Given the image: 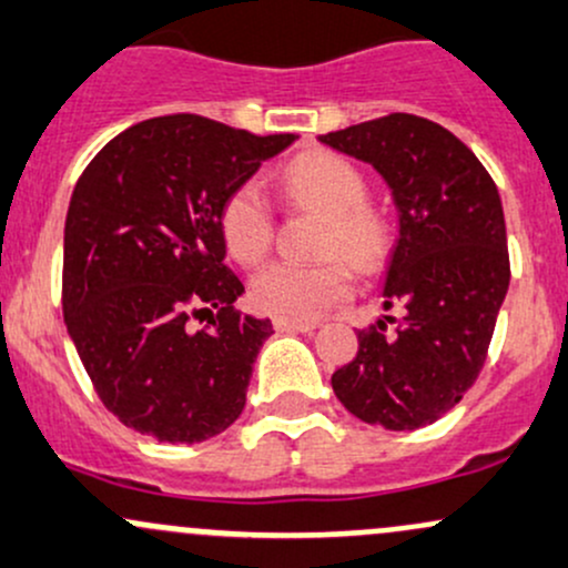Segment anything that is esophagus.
I'll return each mask as SVG.
<instances>
[{"mask_svg": "<svg viewBox=\"0 0 568 568\" xmlns=\"http://www.w3.org/2000/svg\"><path fill=\"white\" fill-rule=\"evenodd\" d=\"M274 329L277 332H313V321H294V318H274Z\"/></svg>", "mask_w": 568, "mask_h": 568, "instance_id": "1", "label": "esophagus"}]
</instances>
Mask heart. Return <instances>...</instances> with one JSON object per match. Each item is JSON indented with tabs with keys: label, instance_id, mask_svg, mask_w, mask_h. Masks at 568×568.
I'll use <instances>...</instances> for the list:
<instances>
[{
	"label": "heart",
	"instance_id": "obj_1",
	"mask_svg": "<svg viewBox=\"0 0 568 568\" xmlns=\"http://www.w3.org/2000/svg\"><path fill=\"white\" fill-rule=\"evenodd\" d=\"M283 193L294 204L326 214L324 253H345L359 268H373L389 253V225L367 206V182L351 160L332 152H310L285 169ZM225 247L239 264L253 266L268 253L274 217L255 182L239 184L220 212ZM354 288V274L343 255L321 264L274 261L250 283L255 307L277 318L310 321Z\"/></svg>",
	"mask_w": 568,
	"mask_h": 568
}]
</instances>
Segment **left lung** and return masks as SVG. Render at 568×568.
Segmentation results:
<instances>
[{
	"label": "left lung",
	"mask_w": 568,
	"mask_h": 568,
	"mask_svg": "<svg viewBox=\"0 0 568 568\" xmlns=\"http://www.w3.org/2000/svg\"><path fill=\"white\" fill-rule=\"evenodd\" d=\"M373 165L397 209L384 310L356 332L354 362L332 375L339 403L367 425H433L474 386L509 291L504 206L485 165L457 135L414 113H389L318 135Z\"/></svg>",
	"instance_id": "left-lung-1"
}]
</instances>
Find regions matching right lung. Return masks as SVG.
Listing matches in <instances>:
<instances>
[{"instance_id":"right-lung-1","label":"right lung","mask_w":568,"mask_h":568,"mask_svg":"<svg viewBox=\"0 0 568 568\" xmlns=\"http://www.w3.org/2000/svg\"><path fill=\"white\" fill-rule=\"evenodd\" d=\"M296 139L171 113L119 133L75 182L64 220V326L124 427L201 444L244 410L272 321L234 310L244 285L225 266L220 212ZM204 312L213 329L193 331L189 318Z\"/></svg>"}]
</instances>
